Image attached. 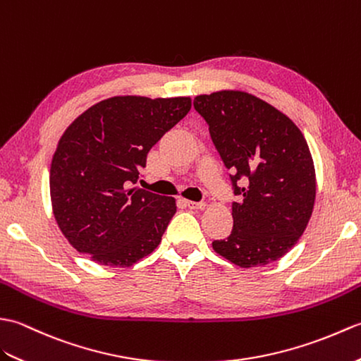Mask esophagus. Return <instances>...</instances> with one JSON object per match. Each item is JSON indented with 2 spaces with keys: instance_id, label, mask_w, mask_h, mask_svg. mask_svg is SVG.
<instances>
[{
  "instance_id": "esophagus-1",
  "label": "esophagus",
  "mask_w": 361,
  "mask_h": 361,
  "mask_svg": "<svg viewBox=\"0 0 361 361\" xmlns=\"http://www.w3.org/2000/svg\"><path fill=\"white\" fill-rule=\"evenodd\" d=\"M185 205L193 210H204L205 202H195V201H185Z\"/></svg>"
}]
</instances>
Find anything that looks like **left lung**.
I'll list each match as a JSON object with an SVG mask.
<instances>
[{
  "label": "left lung",
  "instance_id": "left-lung-1",
  "mask_svg": "<svg viewBox=\"0 0 361 361\" xmlns=\"http://www.w3.org/2000/svg\"><path fill=\"white\" fill-rule=\"evenodd\" d=\"M214 148L230 170L238 202L233 230L213 248L239 267L266 266L301 238L315 202V168L307 142L292 120L241 91L197 95Z\"/></svg>",
  "mask_w": 361,
  "mask_h": 361
}]
</instances>
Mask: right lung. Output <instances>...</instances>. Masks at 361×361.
Instances as JSON below:
<instances>
[{
  "instance_id": "1",
  "label": "right lung",
  "mask_w": 361,
  "mask_h": 361,
  "mask_svg": "<svg viewBox=\"0 0 361 361\" xmlns=\"http://www.w3.org/2000/svg\"><path fill=\"white\" fill-rule=\"evenodd\" d=\"M190 97H111L61 135L51 164L54 216L77 252L128 267L159 245L174 197L131 188L160 137L188 114Z\"/></svg>"
}]
</instances>
